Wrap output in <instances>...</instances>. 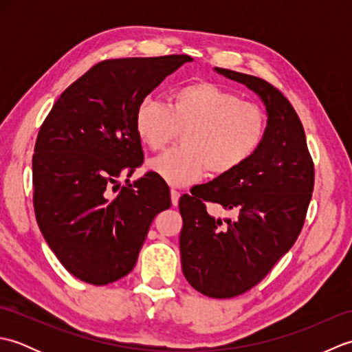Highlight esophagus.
<instances>
[{
    "label": "esophagus",
    "instance_id": "34e87169",
    "mask_svg": "<svg viewBox=\"0 0 352 352\" xmlns=\"http://www.w3.org/2000/svg\"><path fill=\"white\" fill-rule=\"evenodd\" d=\"M178 199H180V192L175 189H170V201L172 206H178Z\"/></svg>",
    "mask_w": 352,
    "mask_h": 352
}]
</instances>
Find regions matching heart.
Returning <instances> with one entry per match:
<instances>
[{"mask_svg":"<svg viewBox=\"0 0 352 352\" xmlns=\"http://www.w3.org/2000/svg\"><path fill=\"white\" fill-rule=\"evenodd\" d=\"M142 144L162 151L182 133V148L149 162V169L170 186L192 184L206 174L222 177L248 162L266 133L257 104L212 81L199 80L174 89L168 106L146 98L134 115Z\"/></svg>","mask_w":352,"mask_h":352,"instance_id":"b5f03b06","label":"heart"}]
</instances>
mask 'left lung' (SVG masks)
Segmentation results:
<instances>
[{"instance_id": "8db88e82", "label": "left lung", "mask_w": 352, "mask_h": 352, "mask_svg": "<svg viewBox=\"0 0 352 352\" xmlns=\"http://www.w3.org/2000/svg\"><path fill=\"white\" fill-rule=\"evenodd\" d=\"M245 85L266 107L265 139L251 159L180 198L182 267L193 289L233 298L256 286L286 254L304 226L315 168L302 124L278 89L248 74L214 68ZM206 202L234 211V220L206 212Z\"/></svg>"}]
</instances>
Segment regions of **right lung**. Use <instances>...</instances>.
<instances>
[{
    "instance_id": "1",
    "label": "right lung",
    "mask_w": 352,
    "mask_h": 352,
    "mask_svg": "<svg viewBox=\"0 0 352 352\" xmlns=\"http://www.w3.org/2000/svg\"><path fill=\"white\" fill-rule=\"evenodd\" d=\"M193 58L186 54L96 63L66 89L37 134L36 221L66 271L95 286L122 278L138 261L149 226L170 207L169 188L148 172L134 126L139 104ZM110 190H119L115 197Z\"/></svg>"
}]
</instances>
